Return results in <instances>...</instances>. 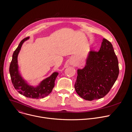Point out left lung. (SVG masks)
I'll return each instance as SVG.
<instances>
[{
  "instance_id": "1",
  "label": "left lung",
  "mask_w": 132,
  "mask_h": 132,
  "mask_svg": "<svg viewBox=\"0 0 132 132\" xmlns=\"http://www.w3.org/2000/svg\"><path fill=\"white\" fill-rule=\"evenodd\" d=\"M75 89L82 99L92 101L104 97L116 81L119 62L111 42L102 40L98 52L90 51L85 67L77 70Z\"/></svg>"
}]
</instances>
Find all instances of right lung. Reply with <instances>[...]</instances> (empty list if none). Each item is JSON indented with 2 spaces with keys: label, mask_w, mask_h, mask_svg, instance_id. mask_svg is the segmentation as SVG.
Here are the masks:
<instances>
[{
  "label": "right lung",
  "mask_w": 132,
  "mask_h": 132,
  "mask_svg": "<svg viewBox=\"0 0 132 132\" xmlns=\"http://www.w3.org/2000/svg\"><path fill=\"white\" fill-rule=\"evenodd\" d=\"M29 38L30 37H27L23 39L13 52L9 67V72L13 86L19 93L27 98L38 99L48 96L52 92L59 72H54L50 76L43 79L36 87L29 85L22 78L19 70L18 56L22 44Z\"/></svg>",
  "instance_id": "obj_1"
}]
</instances>
